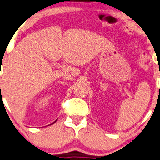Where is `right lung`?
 I'll list each match as a JSON object with an SVG mask.
<instances>
[{"mask_svg": "<svg viewBox=\"0 0 160 160\" xmlns=\"http://www.w3.org/2000/svg\"><path fill=\"white\" fill-rule=\"evenodd\" d=\"M56 122V121H54V122H53V123H54V122ZM53 123H52V124H53Z\"/></svg>", "mask_w": 160, "mask_h": 160, "instance_id": "add662e5", "label": "right lung"}]
</instances>
